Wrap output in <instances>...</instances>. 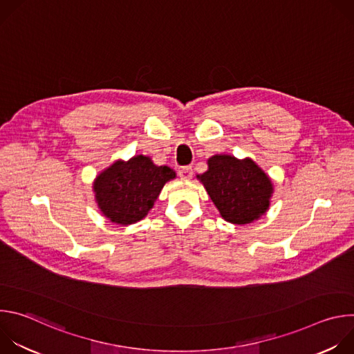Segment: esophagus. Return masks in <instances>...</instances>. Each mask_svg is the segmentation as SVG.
Here are the masks:
<instances>
[{"label":"esophagus","instance_id":"obj_1","mask_svg":"<svg viewBox=\"0 0 354 354\" xmlns=\"http://www.w3.org/2000/svg\"><path fill=\"white\" fill-rule=\"evenodd\" d=\"M179 176H180V179H186V180L192 179L193 178V168L192 167L180 168L179 169Z\"/></svg>","mask_w":354,"mask_h":354}]
</instances>
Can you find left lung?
<instances>
[{"label": "left lung", "instance_id": "1", "mask_svg": "<svg viewBox=\"0 0 354 354\" xmlns=\"http://www.w3.org/2000/svg\"><path fill=\"white\" fill-rule=\"evenodd\" d=\"M198 178L223 218L230 223H252L269 207L273 185L254 161L214 156L209 160V171Z\"/></svg>", "mask_w": 354, "mask_h": 354}]
</instances>
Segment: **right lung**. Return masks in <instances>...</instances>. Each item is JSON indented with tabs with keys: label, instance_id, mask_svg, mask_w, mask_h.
<instances>
[{
	"label": "right lung",
	"instance_id": "right-lung-1",
	"mask_svg": "<svg viewBox=\"0 0 354 354\" xmlns=\"http://www.w3.org/2000/svg\"><path fill=\"white\" fill-rule=\"evenodd\" d=\"M174 178L169 167H157L144 156L118 161L93 183L97 206L113 223H137L153 209L161 189Z\"/></svg>",
	"mask_w": 354,
	"mask_h": 354
}]
</instances>
